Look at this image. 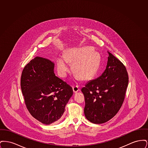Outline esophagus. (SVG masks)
Here are the masks:
<instances>
[{
    "label": "esophagus",
    "instance_id": "34e87169",
    "mask_svg": "<svg viewBox=\"0 0 148 148\" xmlns=\"http://www.w3.org/2000/svg\"><path fill=\"white\" fill-rule=\"evenodd\" d=\"M73 92H77L79 90V88L77 86H73Z\"/></svg>",
    "mask_w": 148,
    "mask_h": 148
}]
</instances>
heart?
<instances>
[{
  "label": "heart",
  "instance_id": "b5f03b06",
  "mask_svg": "<svg viewBox=\"0 0 148 148\" xmlns=\"http://www.w3.org/2000/svg\"><path fill=\"white\" fill-rule=\"evenodd\" d=\"M73 63L74 77L80 79H88L93 77L98 69L99 54L90 47H83L68 50L65 56H59L56 60L57 70L61 77H66L71 70L70 63Z\"/></svg>",
  "mask_w": 148,
  "mask_h": 148
}]
</instances>
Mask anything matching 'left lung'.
<instances>
[{
	"label": "left lung",
	"instance_id": "left-lung-1",
	"mask_svg": "<svg viewBox=\"0 0 148 148\" xmlns=\"http://www.w3.org/2000/svg\"><path fill=\"white\" fill-rule=\"evenodd\" d=\"M106 70L82 89L84 95L86 118L94 124H102L116 114L125 98L129 82L127 69L119 59L108 51Z\"/></svg>",
	"mask_w": 148,
	"mask_h": 148
}]
</instances>
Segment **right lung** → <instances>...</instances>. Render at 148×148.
<instances>
[{
	"mask_svg": "<svg viewBox=\"0 0 148 148\" xmlns=\"http://www.w3.org/2000/svg\"><path fill=\"white\" fill-rule=\"evenodd\" d=\"M54 63L36 56L24 68L21 86L29 113L46 125L61 119L73 95L71 86L56 76Z\"/></svg>",
	"mask_w": 148,
	"mask_h": 148,
	"instance_id": "obj_1",
	"label": "right lung"
}]
</instances>
